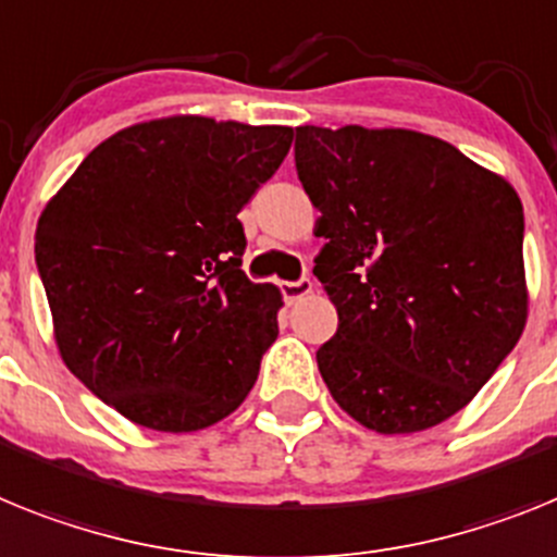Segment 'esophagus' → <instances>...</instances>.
<instances>
[{"mask_svg":"<svg viewBox=\"0 0 557 557\" xmlns=\"http://www.w3.org/2000/svg\"><path fill=\"white\" fill-rule=\"evenodd\" d=\"M280 292H283L285 302H297V299L308 297V294L313 292V280L311 277L285 280V283H280Z\"/></svg>","mask_w":557,"mask_h":557,"instance_id":"obj_1","label":"esophagus"}]
</instances>
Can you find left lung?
Instances as JSON below:
<instances>
[{
	"label": "left lung",
	"instance_id": "8db88e82",
	"mask_svg": "<svg viewBox=\"0 0 557 557\" xmlns=\"http://www.w3.org/2000/svg\"><path fill=\"white\" fill-rule=\"evenodd\" d=\"M297 176L336 306L317 350L333 400L381 434L457 414L527 322L524 210L505 178L406 128L299 125Z\"/></svg>",
	"mask_w": 557,
	"mask_h": 557
}]
</instances>
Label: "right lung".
Returning <instances> with one entry per match:
<instances>
[{
    "label": "right lung",
    "instance_id": "right-lung-1",
    "mask_svg": "<svg viewBox=\"0 0 557 557\" xmlns=\"http://www.w3.org/2000/svg\"><path fill=\"white\" fill-rule=\"evenodd\" d=\"M288 125L164 117L100 143L45 207L36 265L61 359L153 432L235 412L277 338V285L244 274L238 212L292 148Z\"/></svg>",
    "mask_w": 557,
    "mask_h": 557
}]
</instances>
